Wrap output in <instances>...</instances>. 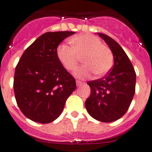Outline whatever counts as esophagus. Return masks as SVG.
<instances>
[{"instance_id": "obj_1", "label": "esophagus", "mask_w": 152, "mask_h": 152, "mask_svg": "<svg viewBox=\"0 0 152 152\" xmlns=\"http://www.w3.org/2000/svg\"><path fill=\"white\" fill-rule=\"evenodd\" d=\"M76 84H77V86H80V85H81V84H84V83L82 82V81H80V80H76Z\"/></svg>"}]
</instances>
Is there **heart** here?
<instances>
[{"mask_svg":"<svg viewBox=\"0 0 152 152\" xmlns=\"http://www.w3.org/2000/svg\"><path fill=\"white\" fill-rule=\"evenodd\" d=\"M70 42L72 47L61 44L56 52L60 62L70 72L75 69L81 58L84 64L75 70L76 77L87 78L93 73L96 77H101L110 71L113 65V55L100 39L94 35L83 34L74 36Z\"/></svg>","mask_w":152,"mask_h":152,"instance_id":"b5f03b06","label":"heart"}]
</instances>
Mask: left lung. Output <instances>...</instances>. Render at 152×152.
I'll list each match as a JSON object with an SVG mask.
<instances>
[{"mask_svg":"<svg viewBox=\"0 0 152 152\" xmlns=\"http://www.w3.org/2000/svg\"><path fill=\"white\" fill-rule=\"evenodd\" d=\"M113 55L114 65L105 77L88 82L91 95L85 101L88 113L98 121L111 123L128 110L135 91L136 74L132 64L119 43L103 33Z\"/></svg>","mask_w":152,"mask_h":152,"instance_id":"1","label":"left lung"}]
</instances>
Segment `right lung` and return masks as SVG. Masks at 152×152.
<instances>
[{
	"label": "right lung",
	"mask_w": 152,
	"mask_h": 152,
	"mask_svg": "<svg viewBox=\"0 0 152 152\" xmlns=\"http://www.w3.org/2000/svg\"><path fill=\"white\" fill-rule=\"evenodd\" d=\"M75 32H49L36 39L15 68L13 91L24 116L39 123H49L60 116L76 82L58 58L57 48Z\"/></svg>",
	"instance_id": "1"
}]
</instances>
